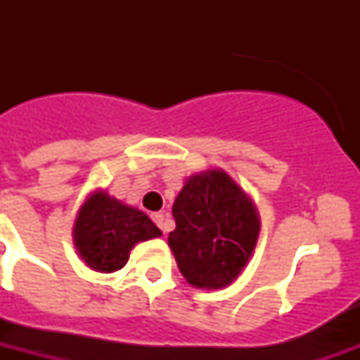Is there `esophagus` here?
Returning <instances> with one entry per match:
<instances>
[{
    "label": "esophagus",
    "instance_id": "34e87169",
    "mask_svg": "<svg viewBox=\"0 0 360 360\" xmlns=\"http://www.w3.org/2000/svg\"><path fill=\"white\" fill-rule=\"evenodd\" d=\"M153 222H155L162 231H168V219H166V214L155 213L153 214Z\"/></svg>",
    "mask_w": 360,
    "mask_h": 360
}]
</instances>
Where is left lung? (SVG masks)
I'll list each match as a JSON object with an SVG mask.
<instances>
[{
    "instance_id": "left-lung-1",
    "label": "left lung",
    "mask_w": 360,
    "mask_h": 360,
    "mask_svg": "<svg viewBox=\"0 0 360 360\" xmlns=\"http://www.w3.org/2000/svg\"><path fill=\"white\" fill-rule=\"evenodd\" d=\"M175 230L168 245L192 285L231 284L256 248L259 220L245 192L220 169L194 175L174 203Z\"/></svg>"
}]
</instances>
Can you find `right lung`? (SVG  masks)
<instances>
[{
    "mask_svg": "<svg viewBox=\"0 0 360 360\" xmlns=\"http://www.w3.org/2000/svg\"><path fill=\"white\" fill-rule=\"evenodd\" d=\"M158 236L160 230L146 213L106 192H95L82 205L75 224L76 248L87 265L101 273L120 271L136 243Z\"/></svg>",
    "mask_w": 360,
    "mask_h": 360,
    "instance_id": "1",
    "label": "right lung"
}]
</instances>
